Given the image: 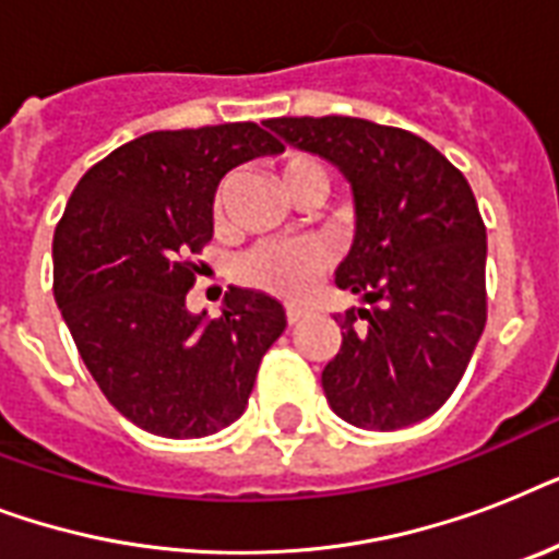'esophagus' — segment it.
<instances>
[{
	"label": "esophagus",
	"mask_w": 559,
	"mask_h": 559,
	"mask_svg": "<svg viewBox=\"0 0 559 559\" xmlns=\"http://www.w3.org/2000/svg\"><path fill=\"white\" fill-rule=\"evenodd\" d=\"M301 316H305V310H301V307H293V305L287 307V322L289 324L301 322Z\"/></svg>",
	"instance_id": "1"
}]
</instances>
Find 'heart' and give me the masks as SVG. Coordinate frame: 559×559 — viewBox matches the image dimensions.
<instances>
[{"mask_svg": "<svg viewBox=\"0 0 559 559\" xmlns=\"http://www.w3.org/2000/svg\"><path fill=\"white\" fill-rule=\"evenodd\" d=\"M275 177L293 202H301L310 193L324 197V188H328V174L319 159L307 156V153L284 156L275 165ZM228 197H231V179H223L214 191V219L217 223L226 219ZM324 263L328 258H324L322 246L307 243V240H270V243L252 246L249 252L237 258L235 278L258 293L298 298L305 296L310 284L319 278Z\"/></svg>", "mask_w": 559, "mask_h": 559, "instance_id": "b5f03b06", "label": "heart"}]
</instances>
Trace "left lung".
Listing matches in <instances>:
<instances>
[{
	"mask_svg": "<svg viewBox=\"0 0 559 559\" xmlns=\"http://www.w3.org/2000/svg\"><path fill=\"white\" fill-rule=\"evenodd\" d=\"M298 151L333 162L354 188L357 235L336 287L366 307L333 316L340 354L322 389L342 420L403 429L461 382L487 322V231L473 188L420 135L366 118H270Z\"/></svg>",
	"mask_w": 559,
	"mask_h": 559,
	"instance_id": "obj_1",
	"label": "left lung"
}]
</instances>
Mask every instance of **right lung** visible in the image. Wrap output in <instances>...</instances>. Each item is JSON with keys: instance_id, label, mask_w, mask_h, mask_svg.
<instances>
[{"instance_id": "1", "label": "right lung", "mask_w": 559, "mask_h": 559, "mask_svg": "<svg viewBox=\"0 0 559 559\" xmlns=\"http://www.w3.org/2000/svg\"><path fill=\"white\" fill-rule=\"evenodd\" d=\"M281 142L252 121L156 130L92 165L55 228V301L112 406L162 438H202L243 415L281 301L228 287L219 319L191 316V261L214 235L228 170Z\"/></svg>"}]
</instances>
